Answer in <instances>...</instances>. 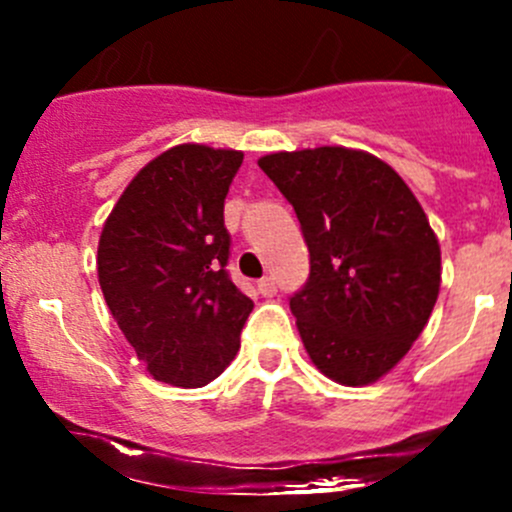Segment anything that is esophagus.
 Here are the masks:
<instances>
[{
  "label": "esophagus",
  "mask_w": 512,
  "mask_h": 512,
  "mask_svg": "<svg viewBox=\"0 0 512 512\" xmlns=\"http://www.w3.org/2000/svg\"><path fill=\"white\" fill-rule=\"evenodd\" d=\"M257 292H260L262 297H275V292H277L275 277H262V280L257 282Z\"/></svg>",
  "instance_id": "esophagus-1"
}]
</instances>
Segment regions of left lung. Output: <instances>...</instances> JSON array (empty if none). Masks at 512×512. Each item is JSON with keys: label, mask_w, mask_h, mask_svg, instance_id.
<instances>
[{"label": "left lung", "mask_w": 512, "mask_h": 512, "mask_svg": "<svg viewBox=\"0 0 512 512\" xmlns=\"http://www.w3.org/2000/svg\"><path fill=\"white\" fill-rule=\"evenodd\" d=\"M292 203L309 280L289 299L312 364L342 386L389 374L428 324L441 245L409 185L381 158L344 146L257 160Z\"/></svg>", "instance_id": "obj_1"}]
</instances>
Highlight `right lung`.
Listing matches in <instances>:
<instances>
[{
	"instance_id": "right-lung-1",
	"label": "right lung",
	"mask_w": 512,
	"mask_h": 512,
	"mask_svg": "<svg viewBox=\"0 0 512 512\" xmlns=\"http://www.w3.org/2000/svg\"><path fill=\"white\" fill-rule=\"evenodd\" d=\"M242 151L180 143L143 165L98 240V285L156 381L198 389L240 349L252 299L225 265V195Z\"/></svg>"
}]
</instances>
